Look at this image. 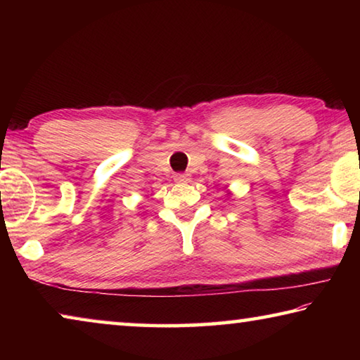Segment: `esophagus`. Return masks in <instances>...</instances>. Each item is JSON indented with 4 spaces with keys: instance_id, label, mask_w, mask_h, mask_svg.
Segmentation results:
<instances>
[{
    "instance_id": "1",
    "label": "esophagus",
    "mask_w": 360,
    "mask_h": 360,
    "mask_svg": "<svg viewBox=\"0 0 360 360\" xmlns=\"http://www.w3.org/2000/svg\"><path fill=\"white\" fill-rule=\"evenodd\" d=\"M174 181L176 182H188V181H191V176H188L187 173H176Z\"/></svg>"
}]
</instances>
